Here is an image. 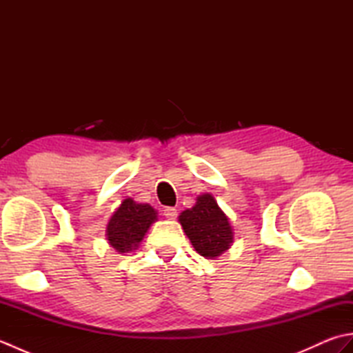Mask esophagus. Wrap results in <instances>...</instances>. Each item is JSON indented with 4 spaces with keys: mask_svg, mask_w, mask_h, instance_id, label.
<instances>
[{
    "mask_svg": "<svg viewBox=\"0 0 353 353\" xmlns=\"http://www.w3.org/2000/svg\"><path fill=\"white\" fill-rule=\"evenodd\" d=\"M163 215L167 216L168 220H174L177 216V209L176 208H165L163 209Z\"/></svg>",
    "mask_w": 353,
    "mask_h": 353,
    "instance_id": "34e87169",
    "label": "esophagus"
}]
</instances>
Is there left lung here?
I'll list each match as a JSON object with an SVG mask.
<instances>
[{
  "label": "left lung",
  "instance_id": "8db88e82",
  "mask_svg": "<svg viewBox=\"0 0 353 353\" xmlns=\"http://www.w3.org/2000/svg\"><path fill=\"white\" fill-rule=\"evenodd\" d=\"M179 223L201 256L215 259L234 244V228L229 216L216 203L212 194L205 192L196 199V205L179 215Z\"/></svg>",
  "mask_w": 353,
  "mask_h": 353
}]
</instances>
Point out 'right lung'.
<instances>
[{
	"instance_id": "right-lung-1",
	"label": "right lung",
	"mask_w": 353,
	"mask_h": 353,
	"mask_svg": "<svg viewBox=\"0 0 353 353\" xmlns=\"http://www.w3.org/2000/svg\"><path fill=\"white\" fill-rule=\"evenodd\" d=\"M157 221V211L148 203L124 199L108 221L106 239L118 253L137 250L150 226Z\"/></svg>"
}]
</instances>
